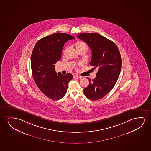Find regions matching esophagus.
<instances>
[{"instance_id":"34e87169","label":"esophagus","mask_w":151,"mask_h":151,"mask_svg":"<svg viewBox=\"0 0 151 151\" xmlns=\"http://www.w3.org/2000/svg\"><path fill=\"white\" fill-rule=\"evenodd\" d=\"M82 77L81 76H79V75H73V78H81Z\"/></svg>"}]
</instances>
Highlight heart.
I'll return each mask as SVG.
<instances>
[{
    "instance_id": "obj_1",
    "label": "heart",
    "mask_w": 151,
    "mask_h": 151,
    "mask_svg": "<svg viewBox=\"0 0 151 151\" xmlns=\"http://www.w3.org/2000/svg\"><path fill=\"white\" fill-rule=\"evenodd\" d=\"M75 45H76V47L77 50L83 48H85L87 49V48H88L87 44L85 43V42H83L78 41L77 42H76Z\"/></svg>"
}]
</instances>
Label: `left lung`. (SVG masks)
I'll use <instances>...</instances> for the list:
<instances>
[{"label":"left lung","mask_w":151,"mask_h":151,"mask_svg":"<svg viewBox=\"0 0 151 151\" xmlns=\"http://www.w3.org/2000/svg\"><path fill=\"white\" fill-rule=\"evenodd\" d=\"M77 37L90 48V65L98 70L93 80L88 78L89 85L83 92L88 99L97 101L107 95L118 81L122 65L120 52L114 42L99 33H79Z\"/></svg>","instance_id":"1"}]
</instances>
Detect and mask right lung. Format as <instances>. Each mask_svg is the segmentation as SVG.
<instances>
[{"label":"right lung","instance_id":"right-lung-1","mask_svg":"<svg viewBox=\"0 0 151 151\" xmlns=\"http://www.w3.org/2000/svg\"><path fill=\"white\" fill-rule=\"evenodd\" d=\"M74 39L66 33H53L39 40L33 48L31 56L32 76L39 89L52 100L64 96L72 79L70 73L57 74L55 64L61 59L64 44Z\"/></svg>","mask_w":151,"mask_h":151}]
</instances>
